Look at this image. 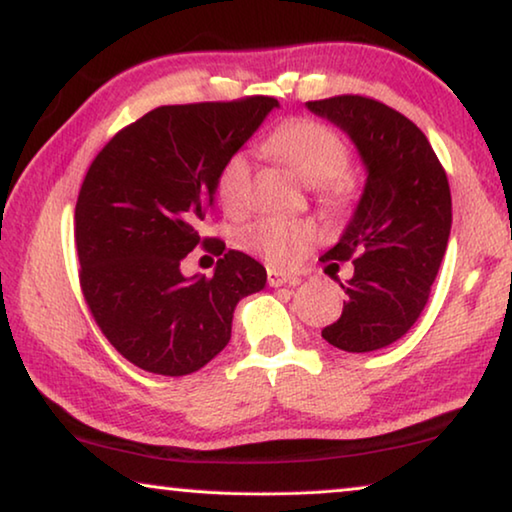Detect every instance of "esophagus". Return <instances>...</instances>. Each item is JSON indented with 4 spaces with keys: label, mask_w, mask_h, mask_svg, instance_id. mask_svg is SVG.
Returning a JSON list of instances; mask_svg holds the SVG:
<instances>
[{
    "label": "esophagus",
    "mask_w": 512,
    "mask_h": 512,
    "mask_svg": "<svg viewBox=\"0 0 512 512\" xmlns=\"http://www.w3.org/2000/svg\"><path fill=\"white\" fill-rule=\"evenodd\" d=\"M297 281H300V277H295V274H288L281 270H267V283H270L272 288L286 286V283H297Z\"/></svg>",
    "instance_id": "1"
}]
</instances>
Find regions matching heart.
I'll use <instances>...</instances> for the list:
<instances>
[{"label": "heart", "instance_id": "heart-1", "mask_svg": "<svg viewBox=\"0 0 512 512\" xmlns=\"http://www.w3.org/2000/svg\"><path fill=\"white\" fill-rule=\"evenodd\" d=\"M265 151L286 164L306 185H316L318 199L327 208H341L350 201L352 183L343 174L348 169L350 153L343 139L316 121H297L279 128L265 141ZM251 185V160L245 151L233 153L224 162L217 178V194L226 210L238 212L247 206ZM313 238L309 224L290 222L281 217H263L242 229L240 242L265 261L286 265L295 251Z\"/></svg>", "mask_w": 512, "mask_h": 512}]
</instances>
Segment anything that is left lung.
<instances>
[{
    "label": "left lung",
    "instance_id": "obj_1",
    "mask_svg": "<svg viewBox=\"0 0 512 512\" xmlns=\"http://www.w3.org/2000/svg\"><path fill=\"white\" fill-rule=\"evenodd\" d=\"M355 144L366 180L336 245L320 261L355 258L348 295L322 338L345 352L387 348L428 302L451 235V190L426 135L382 102L336 96L306 102ZM336 265V263H332Z\"/></svg>",
    "mask_w": 512,
    "mask_h": 512
}]
</instances>
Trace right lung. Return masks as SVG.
<instances>
[{"label":"right lung","mask_w":512,"mask_h":512,"mask_svg":"<svg viewBox=\"0 0 512 512\" xmlns=\"http://www.w3.org/2000/svg\"><path fill=\"white\" fill-rule=\"evenodd\" d=\"M279 102L164 105L123 128L86 171L75 206V245L86 304L102 334L132 364L190 375L231 341L233 311L265 288V267L229 249L215 272L185 277L215 206L224 162L247 144Z\"/></svg>","instance_id":"add662e5"}]
</instances>
